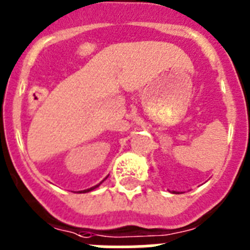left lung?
Returning <instances> with one entry per match:
<instances>
[{
    "label": "left lung",
    "instance_id": "obj_1",
    "mask_svg": "<svg viewBox=\"0 0 250 250\" xmlns=\"http://www.w3.org/2000/svg\"><path fill=\"white\" fill-rule=\"evenodd\" d=\"M171 193H174V194H180V193H179V191H174V190L171 191Z\"/></svg>",
    "mask_w": 250,
    "mask_h": 250
}]
</instances>
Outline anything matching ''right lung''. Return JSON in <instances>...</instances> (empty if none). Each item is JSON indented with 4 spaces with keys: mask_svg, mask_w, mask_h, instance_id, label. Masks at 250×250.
Here are the masks:
<instances>
[{
    "mask_svg": "<svg viewBox=\"0 0 250 250\" xmlns=\"http://www.w3.org/2000/svg\"><path fill=\"white\" fill-rule=\"evenodd\" d=\"M105 179H107V176H106ZM105 179H104V180H105ZM104 180H103V182H104ZM103 182H100V183H99V184H96V185H95V187H91V188H89V189H85V190H81V191H79V193H89V191L94 190V189H96V188H98V187H100V184H103Z\"/></svg>",
    "mask_w": 250,
    "mask_h": 250,
    "instance_id": "1",
    "label": "right lung"
}]
</instances>
